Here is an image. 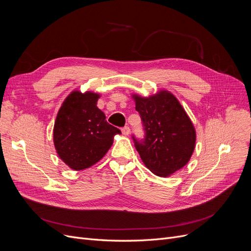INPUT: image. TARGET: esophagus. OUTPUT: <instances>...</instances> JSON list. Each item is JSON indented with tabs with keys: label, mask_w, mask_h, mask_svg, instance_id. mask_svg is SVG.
I'll return each mask as SVG.
<instances>
[{
	"label": "esophagus",
	"mask_w": 251,
	"mask_h": 251,
	"mask_svg": "<svg viewBox=\"0 0 251 251\" xmlns=\"http://www.w3.org/2000/svg\"><path fill=\"white\" fill-rule=\"evenodd\" d=\"M122 133H123V135H125V136L129 135V134H130V128H129L128 126L123 127V128H122Z\"/></svg>",
	"instance_id": "34e87169"
}]
</instances>
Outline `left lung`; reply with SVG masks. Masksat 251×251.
<instances>
[{
  "mask_svg": "<svg viewBox=\"0 0 251 251\" xmlns=\"http://www.w3.org/2000/svg\"><path fill=\"white\" fill-rule=\"evenodd\" d=\"M146 130L135 148L143 164L154 175L169 177L185 166L194 151L196 131L177 98L166 89L150 97L132 95Z\"/></svg>",
  "mask_w": 251,
  "mask_h": 251,
  "instance_id": "left-lung-1",
  "label": "left lung"
}]
</instances>
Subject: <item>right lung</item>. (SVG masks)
I'll use <instances>...</instances> for the list:
<instances>
[{
    "label": "right lung",
    "instance_id": "obj_1",
    "mask_svg": "<svg viewBox=\"0 0 251 251\" xmlns=\"http://www.w3.org/2000/svg\"><path fill=\"white\" fill-rule=\"evenodd\" d=\"M100 94L79 89L71 91L61 104L52 130V140L60 159L74 171L100 162L121 134L110 125L98 107Z\"/></svg>",
    "mask_w": 251,
    "mask_h": 251
}]
</instances>
